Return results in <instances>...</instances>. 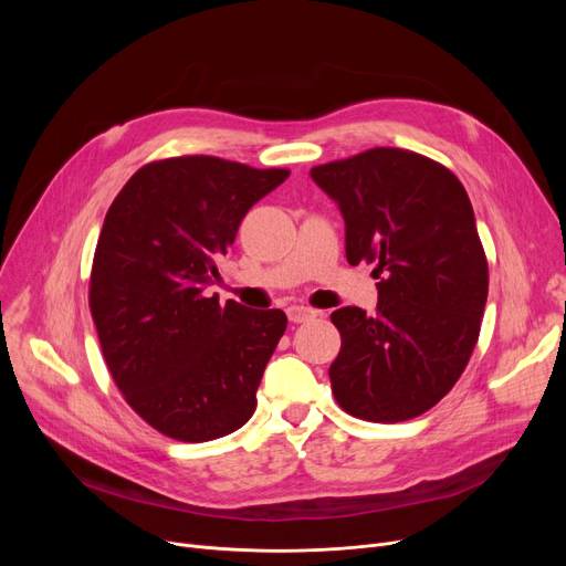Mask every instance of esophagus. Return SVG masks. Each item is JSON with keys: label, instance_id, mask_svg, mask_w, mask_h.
Listing matches in <instances>:
<instances>
[{"label": "esophagus", "instance_id": "obj_1", "mask_svg": "<svg viewBox=\"0 0 566 566\" xmlns=\"http://www.w3.org/2000/svg\"><path fill=\"white\" fill-rule=\"evenodd\" d=\"M286 316L291 323H305V321H312L316 316V312L312 307H305V305H291L286 310Z\"/></svg>", "mask_w": 566, "mask_h": 566}]
</instances>
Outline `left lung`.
<instances>
[{
  "label": "left lung",
  "instance_id": "1",
  "mask_svg": "<svg viewBox=\"0 0 566 566\" xmlns=\"http://www.w3.org/2000/svg\"><path fill=\"white\" fill-rule=\"evenodd\" d=\"M346 222L350 265L374 263L376 314H331L342 348L331 365L337 403L395 424L433 408L461 378L480 337L489 261L459 178L395 146L312 167Z\"/></svg>",
  "mask_w": 566,
  "mask_h": 566
}]
</instances>
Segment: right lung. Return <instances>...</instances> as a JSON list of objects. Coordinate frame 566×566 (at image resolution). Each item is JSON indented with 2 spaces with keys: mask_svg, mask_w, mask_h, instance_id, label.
<instances>
[{
  "mask_svg": "<svg viewBox=\"0 0 566 566\" xmlns=\"http://www.w3.org/2000/svg\"><path fill=\"white\" fill-rule=\"evenodd\" d=\"M286 176L216 156L163 158L109 206L88 310L116 388L167 438L216 440L252 418L286 314L220 305L206 289L245 213Z\"/></svg>",
  "mask_w": 566,
  "mask_h": 566,
  "instance_id": "1",
  "label": "right lung"
}]
</instances>
